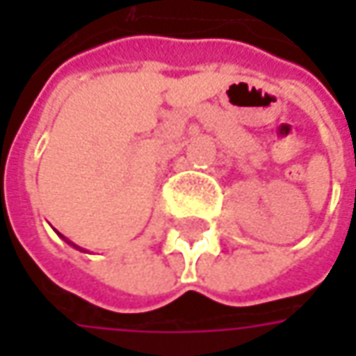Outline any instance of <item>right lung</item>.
<instances>
[{
	"label": "right lung",
	"mask_w": 356,
	"mask_h": 356,
	"mask_svg": "<svg viewBox=\"0 0 356 356\" xmlns=\"http://www.w3.org/2000/svg\"><path fill=\"white\" fill-rule=\"evenodd\" d=\"M57 234H59V232H57ZM59 236H61V234H59ZM63 238V236H61ZM65 239V241H67V243H69V245H73V248H75V250H81V252H85V250H83V248H79V245H75V243H73V241H69V239L67 238H63Z\"/></svg>",
	"instance_id": "obj_1"
}]
</instances>
